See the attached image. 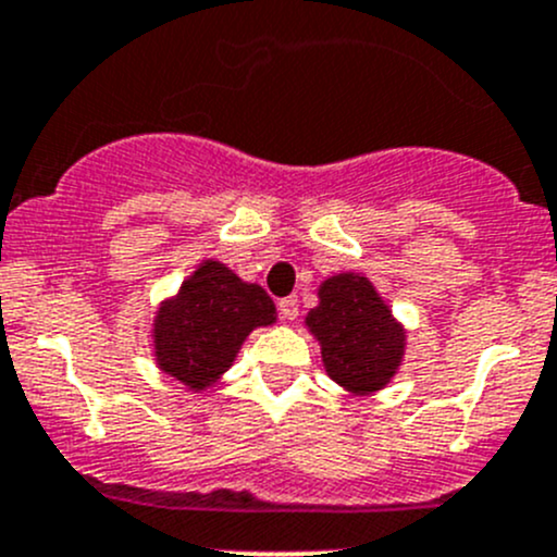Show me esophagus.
Wrapping results in <instances>:
<instances>
[{"label": "esophagus", "mask_w": 557, "mask_h": 557, "mask_svg": "<svg viewBox=\"0 0 557 557\" xmlns=\"http://www.w3.org/2000/svg\"><path fill=\"white\" fill-rule=\"evenodd\" d=\"M277 310L283 314V320H296L299 318V299L296 296H285V299H280Z\"/></svg>", "instance_id": "esophagus-1"}]
</instances>
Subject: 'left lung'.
I'll list each match as a JSON object with an SVG mask.
<instances>
[{"label":"left lung","instance_id":"left-lung-1","mask_svg":"<svg viewBox=\"0 0 557 557\" xmlns=\"http://www.w3.org/2000/svg\"><path fill=\"white\" fill-rule=\"evenodd\" d=\"M307 325L320 342L325 372L352 393H372L396 374L404 329L391 318L374 285L361 274H336L318 290Z\"/></svg>","mask_w":557,"mask_h":557}]
</instances>
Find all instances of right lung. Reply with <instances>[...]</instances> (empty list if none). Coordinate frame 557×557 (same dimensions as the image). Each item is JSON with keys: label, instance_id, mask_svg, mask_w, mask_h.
Segmentation results:
<instances>
[{"label": "right lung", "instance_id": "1", "mask_svg": "<svg viewBox=\"0 0 557 557\" xmlns=\"http://www.w3.org/2000/svg\"><path fill=\"white\" fill-rule=\"evenodd\" d=\"M274 323V301L232 269L205 261L156 314V361L190 391L212 385L237 358L245 336Z\"/></svg>", "mask_w": 557, "mask_h": 557}]
</instances>
